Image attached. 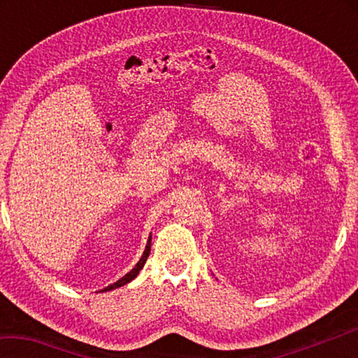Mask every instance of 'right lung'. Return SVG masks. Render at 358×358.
<instances>
[{
	"instance_id": "add662e5",
	"label": "right lung",
	"mask_w": 358,
	"mask_h": 358,
	"mask_svg": "<svg viewBox=\"0 0 358 358\" xmlns=\"http://www.w3.org/2000/svg\"><path fill=\"white\" fill-rule=\"evenodd\" d=\"M150 250H151V235H150V238H148V241H147V246H145V251H143V254H142V257H141V260H138V262L136 264L134 268H132V270L129 271V273H126V275H124L123 278H121V280H118L117 282H113V284H110V286L101 289L99 292H107V290H113V289L124 286V284H128V282H131L132 280H134V278L138 275V271H141V270L143 268L145 262H147V259H148V256H150Z\"/></svg>"
}]
</instances>
